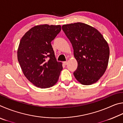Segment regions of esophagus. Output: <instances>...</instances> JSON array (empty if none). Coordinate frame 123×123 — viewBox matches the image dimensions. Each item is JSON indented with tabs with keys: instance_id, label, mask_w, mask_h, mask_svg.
<instances>
[{
	"instance_id": "34e87169",
	"label": "esophagus",
	"mask_w": 123,
	"mask_h": 123,
	"mask_svg": "<svg viewBox=\"0 0 123 123\" xmlns=\"http://www.w3.org/2000/svg\"><path fill=\"white\" fill-rule=\"evenodd\" d=\"M63 64H64V65H67V64H68V61L63 62Z\"/></svg>"
}]
</instances>
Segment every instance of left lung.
Returning a JSON list of instances; mask_svg holds the SVG:
<instances>
[{
	"instance_id": "8db88e82",
	"label": "left lung",
	"mask_w": 123,
	"mask_h": 123,
	"mask_svg": "<svg viewBox=\"0 0 123 123\" xmlns=\"http://www.w3.org/2000/svg\"><path fill=\"white\" fill-rule=\"evenodd\" d=\"M62 29L72 43L78 62L75 78L84 85L96 82L108 65L110 49L107 42L96 29L82 23L63 25Z\"/></svg>"
}]
</instances>
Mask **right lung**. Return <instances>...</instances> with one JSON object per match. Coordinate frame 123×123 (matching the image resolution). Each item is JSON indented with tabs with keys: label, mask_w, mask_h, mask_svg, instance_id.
Here are the masks:
<instances>
[{
	"label": "right lung",
	"mask_w": 123,
	"mask_h": 123,
	"mask_svg": "<svg viewBox=\"0 0 123 123\" xmlns=\"http://www.w3.org/2000/svg\"><path fill=\"white\" fill-rule=\"evenodd\" d=\"M61 30L60 25L36 26L26 32L20 41L18 62L24 75L37 87L49 88L59 79L63 67L56 59L51 42Z\"/></svg>",
	"instance_id": "add662e5"
}]
</instances>
